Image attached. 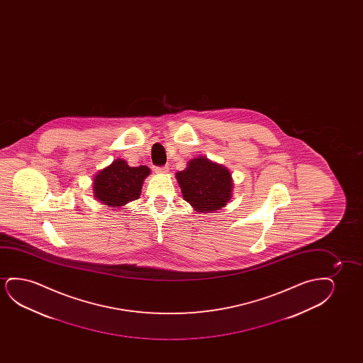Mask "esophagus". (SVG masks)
I'll list each match as a JSON object with an SVG mask.
<instances>
[{"label": "esophagus", "mask_w": 363, "mask_h": 363, "mask_svg": "<svg viewBox=\"0 0 363 363\" xmlns=\"http://www.w3.org/2000/svg\"><path fill=\"white\" fill-rule=\"evenodd\" d=\"M155 171H156V174H166L169 172V166H160V167H156Z\"/></svg>", "instance_id": "1"}]
</instances>
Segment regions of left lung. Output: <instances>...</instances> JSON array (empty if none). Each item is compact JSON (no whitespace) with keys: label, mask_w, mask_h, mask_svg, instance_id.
Returning a JSON list of instances; mask_svg holds the SVG:
<instances>
[{"label":"left lung","mask_w":363,"mask_h":363,"mask_svg":"<svg viewBox=\"0 0 363 363\" xmlns=\"http://www.w3.org/2000/svg\"><path fill=\"white\" fill-rule=\"evenodd\" d=\"M184 201L196 212L212 213L223 208L232 197V174L222 164L207 157L189 160L187 167L176 174Z\"/></svg>","instance_id":"8db88e82"}]
</instances>
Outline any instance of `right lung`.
<instances>
[{
	"instance_id": "right-lung-1",
	"label": "right lung",
	"mask_w": 363,
	"mask_h": 363,
	"mask_svg": "<svg viewBox=\"0 0 363 363\" xmlns=\"http://www.w3.org/2000/svg\"><path fill=\"white\" fill-rule=\"evenodd\" d=\"M149 174L147 166L130 167L125 160H115L95 176L94 197L105 206L120 208L139 199L144 179Z\"/></svg>"
}]
</instances>
